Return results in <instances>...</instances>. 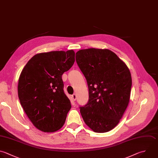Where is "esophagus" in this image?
Listing matches in <instances>:
<instances>
[{
	"label": "esophagus",
	"instance_id": "34e87169",
	"mask_svg": "<svg viewBox=\"0 0 158 158\" xmlns=\"http://www.w3.org/2000/svg\"><path fill=\"white\" fill-rule=\"evenodd\" d=\"M72 98L73 100L75 101V100H76V99H77V94H76L75 93H74V94L72 96Z\"/></svg>",
	"mask_w": 158,
	"mask_h": 158
}]
</instances>
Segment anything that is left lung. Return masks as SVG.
I'll list each match as a JSON object with an SVG mask.
<instances>
[{"mask_svg":"<svg viewBox=\"0 0 158 158\" xmlns=\"http://www.w3.org/2000/svg\"><path fill=\"white\" fill-rule=\"evenodd\" d=\"M76 61L88 86L89 100L80 113L94 132L115 128L130 101L131 77L129 69L112 51L89 48L76 53Z\"/></svg>","mask_w":158,"mask_h":158,"instance_id":"left-lung-1","label":"left lung"}]
</instances>
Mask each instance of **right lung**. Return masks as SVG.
Masks as SVG:
<instances>
[{"label":"right lung","mask_w":158,"mask_h":158,"mask_svg":"<svg viewBox=\"0 0 158 158\" xmlns=\"http://www.w3.org/2000/svg\"><path fill=\"white\" fill-rule=\"evenodd\" d=\"M74 62L73 50L39 53L20 73V104L33 125L42 131H56L65 123L71 104L63 89L62 75Z\"/></svg>","instance_id":"add662e5"}]
</instances>
